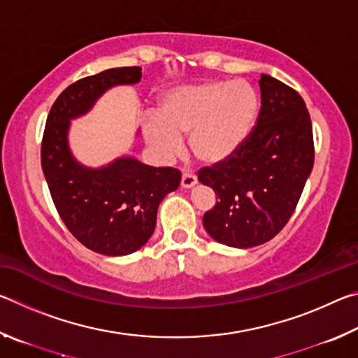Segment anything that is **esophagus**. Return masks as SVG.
Instances as JSON below:
<instances>
[{"label":"esophagus","instance_id":"1","mask_svg":"<svg viewBox=\"0 0 358 358\" xmlns=\"http://www.w3.org/2000/svg\"><path fill=\"white\" fill-rule=\"evenodd\" d=\"M197 183V178L196 175L191 173V172H183L181 173V186L183 187H191Z\"/></svg>","mask_w":358,"mask_h":358}]
</instances>
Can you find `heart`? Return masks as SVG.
Returning a JSON list of instances; mask_svg holds the SVG:
<instances>
[{
  "mask_svg": "<svg viewBox=\"0 0 358 358\" xmlns=\"http://www.w3.org/2000/svg\"><path fill=\"white\" fill-rule=\"evenodd\" d=\"M259 94L245 80H208L167 92L156 115L145 117L143 137L169 159L180 150V136L203 164H220L237 153L259 115Z\"/></svg>",
  "mask_w": 358,
  "mask_h": 358,
  "instance_id": "b5f03b06",
  "label": "heart"
}]
</instances>
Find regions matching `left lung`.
I'll list each match as a JSON object with an SVG mask.
<instances>
[{"instance_id":"1","label":"left lung","mask_w":358,"mask_h":358,"mask_svg":"<svg viewBox=\"0 0 358 358\" xmlns=\"http://www.w3.org/2000/svg\"><path fill=\"white\" fill-rule=\"evenodd\" d=\"M259 87L262 106L251 134L229 159L197 172L199 181L216 194L203 227L232 248L259 246L281 232L314 164L305 101L270 76H260Z\"/></svg>"}]
</instances>
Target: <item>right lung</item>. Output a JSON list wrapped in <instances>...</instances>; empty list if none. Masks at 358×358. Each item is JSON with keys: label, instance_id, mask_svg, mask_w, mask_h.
Here are the masks:
<instances>
[{"label": "right lung", "instance_id": "obj_1", "mask_svg": "<svg viewBox=\"0 0 358 358\" xmlns=\"http://www.w3.org/2000/svg\"><path fill=\"white\" fill-rule=\"evenodd\" d=\"M138 66L113 68L80 78L58 96L48 112L41 145V164L59 217L83 246L104 256H126L147 243L156 226L157 207L175 191L181 173L151 167L134 157L87 169L72 157L69 120L92 108L107 88L137 83Z\"/></svg>", "mask_w": 358, "mask_h": 358}]
</instances>
